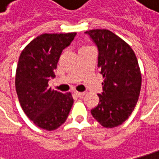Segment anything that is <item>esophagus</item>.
Returning a JSON list of instances; mask_svg holds the SVG:
<instances>
[{"mask_svg": "<svg viewBox=\"0 0 159 159\" xmlns=\"http://www.w3.org/2000/svg\"><path fill=\"white\" fill-rule=\"evenodd\" d=\"M75 95L79 97V98H82L84 96V93H79V92H75Z\"/></svg>", "mask_w": 159, "mask_h": 159, "instance_id": "34e87169", "label": "esophagus"}]
</instances>
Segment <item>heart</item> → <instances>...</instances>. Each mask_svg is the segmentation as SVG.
Segmentation results:
<instances>
[{
  "instance_id": "b5f03b06",
  "label": "heart",
  "mask_w": 159,
  "mask_h": 159,
  "mask_svg": "<svg viewBox=\"0 0 159 159\" xmlns=\"http://www.w3.org/2000/svg\"><path fill=\"white\" fill-rule=\"evenodd\" d=\"M84 47H86V46H84Z\"/></svg>"
}]
</instances>
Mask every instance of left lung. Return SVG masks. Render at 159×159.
<instances>
[{
    "mask_svg": "<svg viewBox=\"0 0 159 159\" xmlns=\"http://www.w3.org/2000/svg\"><path fill=\"white\" fill-rule=\"evenodd\" d=\"M98 46V66L104 78L100 103L91 110L103 127L122 125L133 113L142 86V74L134 52L119 36L107 29L85 32Z\"/></svg>",
    "mask_w": 159,
    "mask_h": 159,
    "instance_id": "8db88e82",
    "label": "left lung"
}]
</instances>
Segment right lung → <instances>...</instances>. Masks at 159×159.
Here are the masks:
<instances>
[{"instance_id":"add662e5","label":"right lung","mask_w":159,"mask_h":159,"mask_svg":"<svg viewBox=\"0 0 159 159\" xmlns=\"http://www.w3.org/2000/svg\"><path fill=\"white\" fill-rule=\"evenodd\" d=\"M76 33L43 34L25 47L17 62L15 86L20 106L38 127L53 131L66 120L74 103L71 93L49 87L62 51Z\"/></svg>"}]
</instances>
